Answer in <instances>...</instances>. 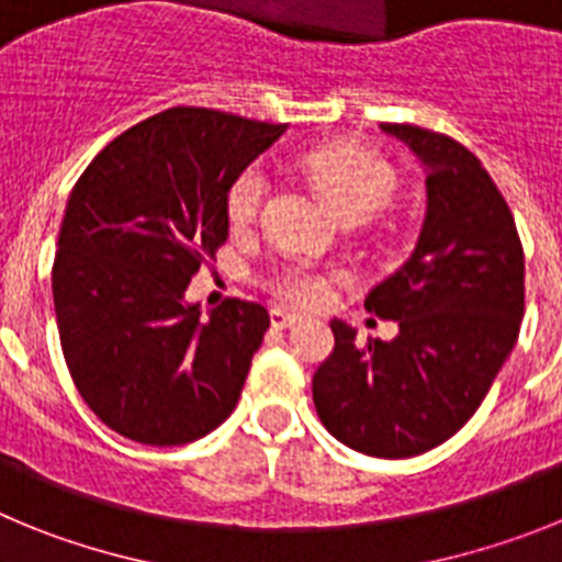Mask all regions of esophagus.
Listing matches in <instances>:
<instances>
[{"instance_id":"1","label":"esophagus","mask_w":562,"mask_h":562,"mask_svg":"<svg viewBox=\"0 0 562 562\" xmlns=\"http://www.w3.org/2000/svg\"><path fill=\"white\" fill-rule=\"evenodd\" d=\"M297 321H301V317L292 315V312H286V310H281V306L270 310V324L276 326V329H292Z\"/></svg>"}]
</instances>
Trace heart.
Segmentation results:
<instances>
[{
  "instance_id": "1",
  "label": "heart",
  "mask_w": 562,
  "mask_h": 562,
  "mask_svg": "<svg viewBox=\"0 0 562 562\" xmlns=\"http://www.w3.org/2000/svg\"><path fill=\"white\" fill-rule=\"evenodd\" d=\"M304 168L342 216H369L394 191V171L389 162L346 143L312 148L304 157ZM267 186L270 182L261 166H250L238 173L227 191V220L233 227H245L256 220L265 205ZM337 278L340 272L321 270L301 258H286L272 270L267 284L290 304L321 306L331 295V284Z\"/></svg>"
}]
</instances>
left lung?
I'll use <instances>...</instances> for the list:
<instances>
[{"mask_svg":"<svg viewBox=\"0 0 562 562\" xmlns=\"http://www.w3.org/2000/svg\"><path fill=\"white\" fill-rule=\"evenodd\" d=\"M419 157L428 211L411 258L366 297L396 321L394 340H357L331 321L335 349L312 400L337 441L408 459L459 434L479 411L524 321V247L513 211L473 151L439 132L382 123Z\"/></svg>","mask_w":562,"mask_h":562,"instance_id":"1","label":"left lung"}]
</instances>
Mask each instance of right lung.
Instances as JSON below:
<instances>
[{
    "mask_svg": "<svg viewBox=\"0 0 562 562\" xmlns=\"http://www.w3.org/2000/svg\"><path fill=\"white\" fill-rule=\"evenodd\" d=\"M286 126L173 106L114 137L78 177L53 261L67 369L114 434L173 448L236 408L270 315L186 290L227 238V191Z\"/></svg>",
    "mask_w": 562,
    "mask_h": 562,
    "instance_id": "add662e5",
    "label": "right lung"
}]
</instances>
